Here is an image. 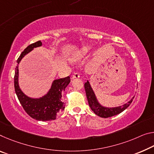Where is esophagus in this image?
Segmentation results:
<instances>
[{
  "label": "esophagus",
  "instance_id": "34e87169",
  "mask_svg": "<svg viewBox=\"0 0 154 154\" xmlns=\"http://www.w3.org/2000/svg\"><path fill=\"white\" fill-rule=\"evenodd\" d=\"M80 77V75L79 72H75V74L72 75V79H77V78H79Z\"/></svg>",
  "mask_w": 154,
  "mask_h": 154
}]
</instances>
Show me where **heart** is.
I'll return each instance as SVG.
<instances>
[{
  "label": "heart",
  "mask_w": 154,
  "mask_h": 154,
  "mask_svg": "<svg viewBox=\"0 0 154 154\" xmlns=\"http://www.w3.org/2000/svg\"><path fill=\"white\" fill-rule=\"evenodd\" d=\"M90 50V46H84L82 47L79 48L72 55V61H78L84 58L88 55Z\"/></svg>",
  "instance_id": "b5f03b06"
}]
</instances>
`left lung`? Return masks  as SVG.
Masks as SVG:
<instances>
[{
  "label": "left lung",
  "mask_w": 154,
  "mask_h": 154,
  "mask_svg": "<svg viewBox=\"0 0 154 154\" xmlns=\"http://www.w3.org/2000/svg\"><path fill=\"white\" fill-rule=\"evenodd\" d=\"M84 88L85 90H86L87 99L88 101L90 108H91V109L94 112V113L95 114H97V116H99L100 117H102V118H108V117H111L115 116L116 114H120L121 112L125 110L127 108H128L129 106H130L131 102H132L133 99L134 98V97H133L128 103H125V105H123V106H122L112 108H105V107L101 106V105L98 103L93 90H92L91 86H90L88 81H87V82L85 83Z\"/></svg>",
  "instance_id": "obj_1"
}]
</instances>
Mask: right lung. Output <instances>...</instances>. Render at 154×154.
I'll use <instances>...</instances> for the list:
<instances>
[{
	"label": "right lung",
	"mask_w": 154,
	"mask_h": 154,
	"mask_svg": "<svg viewBox=\"0 0 154 154\" xmlns=\"http://www.w3.org/2000/svg\"><path fill=\"white\" fill-rule=\"evenodd\" d=\"M41 45L42 42L40 40L29 45L19 56L17 60L18 64L20 62L22 58L33 50V48ZM18 80V65L16 68L14 75L15 92L23 109L31 118L42 121L55 120L58 114L61 111L64 110L65 106L62 99V94L70 82L69 76L55 79L53 83L49 92L40 99H31L26 97L19 88Z\"/></svg>",
	"instance_id": "right-lung-1"
}]
</instances>
